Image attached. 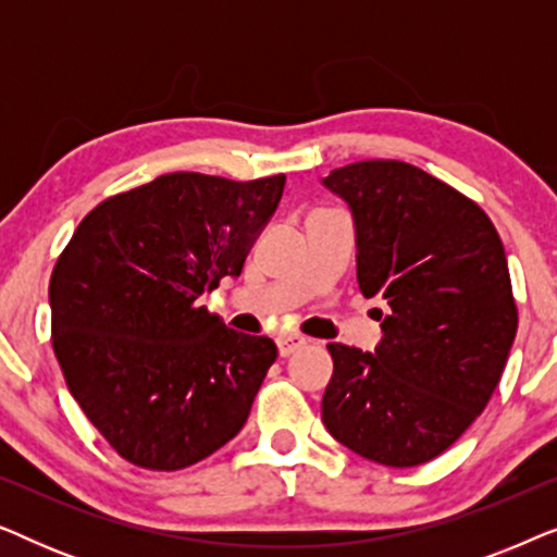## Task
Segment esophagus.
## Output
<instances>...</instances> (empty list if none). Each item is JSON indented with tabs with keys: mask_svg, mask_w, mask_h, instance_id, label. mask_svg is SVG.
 <instances>
[{
	"mask_svg": "<svg viewBox=\"0 0 557 557\" xmlns=\"http://www.w3.org/2000/svg\"><path fill=\"white\" fill-rule=\"evenodd\" d=\"M276 345H278L281 357H288V355H294L296 349H301L304 345H307V339L299 337V334H281V337L276 339Z\"/></svg>",
	"mask_w": 557,
	"mask_h": 557,
	"instance_id": "esophagus-1",
	"label": "esophagus"
}]
</instances>
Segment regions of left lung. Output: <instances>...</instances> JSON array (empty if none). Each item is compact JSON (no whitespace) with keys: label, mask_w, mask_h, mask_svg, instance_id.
<instances>
[{"label":"left lung","mask_w":557,"mask_h":557,"mask_svg":"<svg viewBox=\"0 0 557 557\" xmlns=\"http://www.w3.org/2000/svg\"><path fill=\"white\" fill-rule=\"evenodd\" d=\"M349 205L357 284L383 296L375 352L332 342L326 431L364 459L418 467L444 454L490 403L517 334L497 227L474 200L398 159L324 177Z\"/></svg>","instance_id":"left-lung-1"}]
</instances>
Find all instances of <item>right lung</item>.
<instances>
[{
	"mask_svg": "<svg viewBox=\"0 0 557 557\" xmlns=\"http://www.w3.org/2000/svg\"><path fill=\"white\" fill-rule=\"evenodd\" d=\"M284 185L162 174L96 205L58 256L52 349L83 413L134 467H193L248 421L278 349L197 299L243 271Z\"/></svg>",
	"mask_w": 557,
	"mask_h": 557,
	"instance_id": "right-lung-1",
	"label": "right lung"
}]
</instances>
